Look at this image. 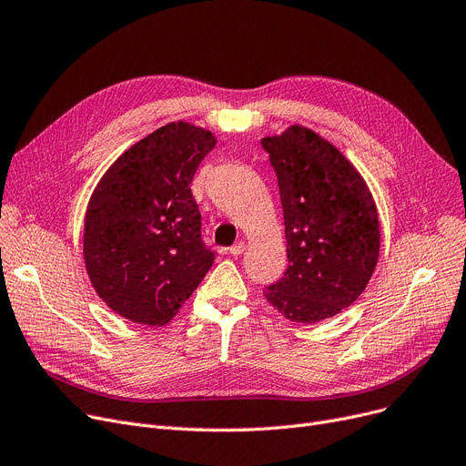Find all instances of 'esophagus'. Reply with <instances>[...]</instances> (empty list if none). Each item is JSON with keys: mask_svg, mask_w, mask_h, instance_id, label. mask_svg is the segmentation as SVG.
I'll list each match as a JSON object with an SVG mask.
<instances>
[{"mask_svg": "<svg viewBox=\"0 0 466 466\" xmlns=\"http://www.w3.org/2000/svg\"><path fill=\"white\" fill-rule=\"evenodd\" d=\"M243 251H246V243H243V241L234 243V246L228 249V253H230L232 257H238V255H241Z\"/></svg>", "mask_w": 466, "mask_h": 466, "instance_id": "obj_1", "label": "esophagus"}]
</instances>
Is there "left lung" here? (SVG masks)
Masks as SVG:
<instances>
[{"instance_id":"8db88e82","label":"left lung","mask_w":466,"mask_h":466,"mask_svg":"<svg viewBox=\"0 0 466 466\" xmlns=\"http://www.w3.org/2000/svg\"><path fill=\"white\" fill-rule=\"evenodd\" d=\"M285 220V274L264 297L292 323H317L351 306L380 253L372 194L334 145L304 128L264 137Z\"/></svg>"}]
</instances>
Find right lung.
Segmentation results:
<instances>
[{
  "mask_svg": "<svg viewBox=\"0 0 466 466\" xmlns=\"http://www.w3.org/2000/svg\"><path fill=\"white\" fill-rule=\"evenodd\" d=\"M211 132L171 122L122 155L97 183L85 218V264L100 299L127 319L166 325L209 272L190 183Z\"/></svg>",
  "mask_w": 466,
  "mask_h": 466,
  "instance_id": "add662e5",
  "label": "right lung"
}]
</instances>
